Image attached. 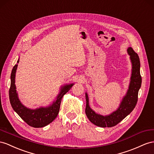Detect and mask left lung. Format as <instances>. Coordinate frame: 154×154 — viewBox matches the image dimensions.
Masks as SVG:
<instances>
[{"label":"left lung","instance_id":"obj_1","mask_svg":"<svg viewBox=\"0 0 154 154\" xmlns=\"http://www.w3.org/2000/svg\"><path fill=\"white\" fill-rule=\"evenodd\" d=\"M127 51L130 56V60L132 64L131 76L130 79L131 81L126 95L123 97L119 107L116 111L107 116H102L96 113L90 107L88 94L85 93L86 101V115L88 120L97 126L101 128L113 127L129 115L137 105L138 93L142 83V78L140 73V60L138 54L131 47H129Z\"/></svg>","mask_w":154,"mask_h":154}]
</instances>
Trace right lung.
<instances>
[{
    "mask_svg": "<svg viewBox=\"0 0 154 154\" xmlns=\"http://www.w3.org/2000/svg\"><path fill=\"white\" fill-rule=\"evenodd\" d=\"M19 59L17 60L19 63ZM18 64H15L11 71V84L9 90V97L11 107L17 115L26 123L33 128H42L52 122L57 118L60 110L62 98L72 87L73 84L66 85L61 87L60 93L53 104L46 107H39L36 109H30L23 105L17 96L16 86L15 85V73Z\"/></svg>",
    "mask_w": 154,
    "mask_h": 154,
    "instance_id": "obj_1",
    "label": "right lung"
}]
</instances>
